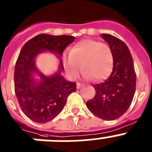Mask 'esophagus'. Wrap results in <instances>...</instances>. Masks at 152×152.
Wrapping results in <instances>:
<instances>
[{
  "mask_svg": "<svg viewBox=\"0 0 152 152\" xmlns=\"http://www.w3.org/2000/svg\"><path fill=\"white\" fill-rule=\"evenodd\" d=\"M83 84H81V83H76V88H77L78 89H80V88H81L82 86H83Z\"/></svg>",
  "mask_w": 152,
  "mask_h": 152,
  "instance_id": "1",
  "label": "esophagus"
}]
</instances>
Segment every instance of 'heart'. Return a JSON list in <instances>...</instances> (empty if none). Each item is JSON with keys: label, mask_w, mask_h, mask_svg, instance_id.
<instances>
[{"label": "heart", "mask_w": 152, "mask_h": 152, "mask_svg": "<svg viewBox=\"0 0 152 152\" xmlns=\"http://www.w3.org/2000/svg\"><path fill=\"white\" fill-rule=\"evenodd\" d=\"M63 65L70 78H76L81 71L86 79L99 82L105 80L113 71L114 56L106 43L94 39H84L76 43L71 53L63 56Z\"/></svg>", "instance_id": "b5f03b06"}]
</instances>
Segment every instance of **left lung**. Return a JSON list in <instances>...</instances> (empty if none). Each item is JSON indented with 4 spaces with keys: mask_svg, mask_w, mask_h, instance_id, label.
Wrapping results in <instances>:
<instances>
[{
    "mask_svg": "<svg viewBox=\"0 0 152 152\" xmlns=\"http://www.w3.org/2000/svg\"><path fill=\"white\" fill-rule=\"evenodd\" d=\"M114 56L113 72L105 82L93 85L94 98L86 102L91 113L102 119L115 120L129 109L136 87V74L129 47L115 37L102 34Z\"/></svg>",
    "mask_w": 152,
    "mask_h": 152,
    "instance_id": "1",
    "label": "left lung"
}]
</instances>
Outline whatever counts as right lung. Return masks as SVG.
Wrapping results in <instances>:
<instances>
[{
  "instance_id": "obj_1",
  "label": "right lung",
  "mask_w": 152,
  "mask_h": 152,
  "mask_svg": "<svg viewBox=\"0 0 152 152\" xmlns=\"http://www.w3.org/2000/svg\"><path fill=\"white\" fill-rule=\"evenodd\" d=\"M72 36L39 34L28 40L21 49L14 69V89L20 107L30 120L46 123L61 113L68 96L76 90V83L66 80L61 75L63 53L74 41ZM49 51L60 60L59 69L52 76H46L38 69L36 57ZM38 75L39 80L34 76Z\"/></svg>"
}]
</instances>
